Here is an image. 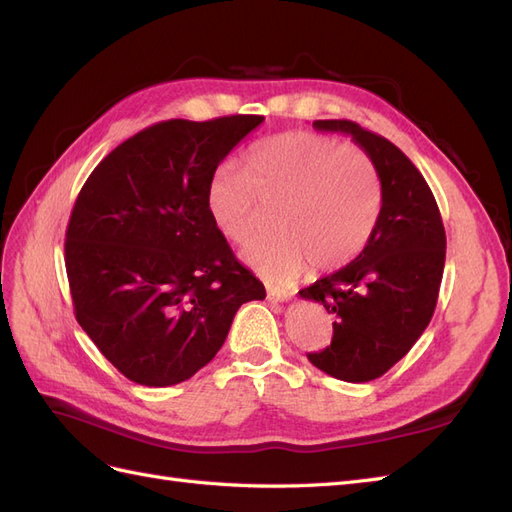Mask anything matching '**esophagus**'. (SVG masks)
Here are the masks:
<instances>
[{"mask_svg": "<svg viewBox=\"0 0 512 512\" xmlns=\"http://www.w3.org/2000/svg\"><path fill=\"white\" fill-rule=\"evenodd\" d=\"M292 290H286V288H277V286H267V299L271 303H284V301H290L292 299Z\"/></svg>", "mask_w": 512, "mask_h": 512, "instance_id": "esophagus-1", "label": "esophagus"}]
</instances>
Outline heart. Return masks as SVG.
Here are the masks:
<instances>
[{
  "instance_id": "1",
  "label": "heart",
  "mask_w": 512,
  "mask_h": 512,
  "mask_svg": "<svg viewBox=\"0 0 512 512\" xmlns=\"http://www.w3.org/2000/svg\"><path fill=\"white\" fill-rule=\"evenodd\" d=\"M275 207L273 235L245 247L243 260L271 282H290L309 265L335 271L359 256L380 220L382 185L361 149L314 132H286L254 147L245 170L220 164L205 207L230 243H245Z\"/></svg>"
}]
</instances>
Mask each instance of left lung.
Masks as SVG:
<instances>
[{
  "label": "left lung",
  "instance_id": "left-lung-1",
  "mask_svg": "<svg viewBox=\"0 0 512 512\" xmlns=\"http://www.w3.org/2000/svg\"><path fill=\"white\" fill-rule=\"evenodd\" d=\"M314 128L348 134L367 153L382 209L350 265L299 290L335 316L331 346L307 359L337 380L369 382L404 359L427 329L444 273V224L427 181L391 141L348 119H318Z\"/></svg>",
  "mask_w": 512,
  "mask_h": 512
}]
</instances>
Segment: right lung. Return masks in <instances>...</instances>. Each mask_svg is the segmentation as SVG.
Returning a JSON list of instances; mask_svg holds the SVG:
<instances>
[{
    "label": "right lung",
    "mask_w": 512,
    "mask_h": 512,
    "mask_svg": "<svg viewBox=\"0 0 512 512\" xmlns=\"http://www.w3.org/2000/svg\"><path fill=\"white\" fill-rule=\"evenodd\" d=\"M262 121L156 123L108 153L76 198L66 232L74 314L136 384L192 378L222 348L237 309L265 299L205 207L213 170Z\"/></svg>",
    "instance_id": "right-lung-1"
}]
</instances>
